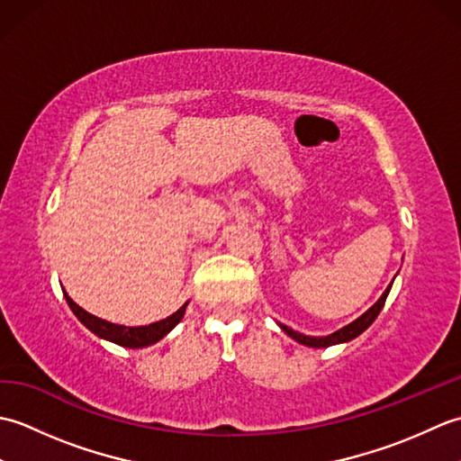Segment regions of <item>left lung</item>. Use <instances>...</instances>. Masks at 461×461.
<instances>
[{
    "label": "left lung",
    "mask_w": 461,
    "mask_h": 461,
    "mask_svg": "<svg viewBox=\"0 0 461 461\" xmlns=\"http://www.w3.org/2000/svg\"><path fill=\"white\" fill-rule=\"evenodd\" d=\"M390 287H393V283H390V285L386 287V291L382 293V297L365 312V315H360L357 321H352L350 325L335 330L329 337H307V335H301V332L289 329L287 325H281V322H279V327L285 330L291 339H295L297 342H301V345L312 347V348H327V347H332V345H340V342H348L352 339H357L360 332H365L372 325V322H375V319L378 317V312L382 311V307H384L386 297H388V293H390Z\"/></svg>",
    "instance_id": "8db88e82"
}]
</instances>
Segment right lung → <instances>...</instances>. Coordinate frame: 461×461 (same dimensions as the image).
Instances as JSON below:
<instances>
[{"label": "right lung", "mask_w": 461, "mask_h": 461, "mask_svg": "<svg viewBox=\"0 0 461 461\" xmlns=\"http://www.w3.org/2000/svg\"><path fill=\"white\" fill-rule=\"evenodd\" d=\"M65 299L68 303V307H71V311L75 312V317L79 319L91 332H95L96 337L111 340V342H114V345H121L126 348H142V347H149V345H154V342H158L160 339L168 335V332L176 325H178L184 317L185 307H188V303H184V305L176 312H172L170 317H166L158 322H152V325L124 327V325H114V322H109V321L91 315V312H86L85 309L77 305V303L68 297L67 293H65Z\"/></svg>", "instance_id": "right-lung-1"}]
</instances>
